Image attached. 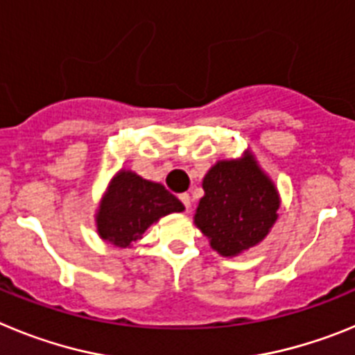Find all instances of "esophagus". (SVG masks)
Listing matches in <instances>:
<instances>
[{
  "label": "esophagus",
  "instance_id": "esophagus-1",
  "mask_svg": "<svg viewBox=\"0 0 355 355\" xmlns=\"http://www.w3.org/2000/svg\"><path fill=\"white\" fill-rule=\"evenodd\" d=\"M180 200H181V202H183L184 208H187V209L192 208V197L188 196V193H181V196H180Z\"/></svg>",
  "mask_w": 355,
  "mask_h": 355
}]
</instances>
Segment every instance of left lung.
I'll return each mask as SVG.
<instances>
[{"mask_svg":"<svg viewBox=\"0 0 355 355\" xmlns=\"http://www.w3.org/2000/svg\"><path fill=\"white\" fill-rule=\"evenodd\" d=\"M197 227L220 256L233 258L258 245L277 220L279 193L250 153L216 162L202 180Z\"/></svg>","mask_w":355,"mask_h":355,"instance_id":"1","label":"left lung"}]
</instances>
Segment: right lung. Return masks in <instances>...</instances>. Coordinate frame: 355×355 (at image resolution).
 I'll return each mask as SVG.
<instances>
[{
  "instance_id": "obj_1",
  "label": "right lung",
  "mask_w": 355,
  "mask_h": 355,
  "mask_svg": "<svg viewBox=\"0 0 355 355\" xmlns=\"http://www.w3.org/2000/svg\"><path fill=\"white\" fill-rule=\"evenodd\" d=\"M184 206L167 188L131 171H119L110 181L96 213L97 233L115 247H131L150 224Z\"/></svg>"
}]
</instances>
